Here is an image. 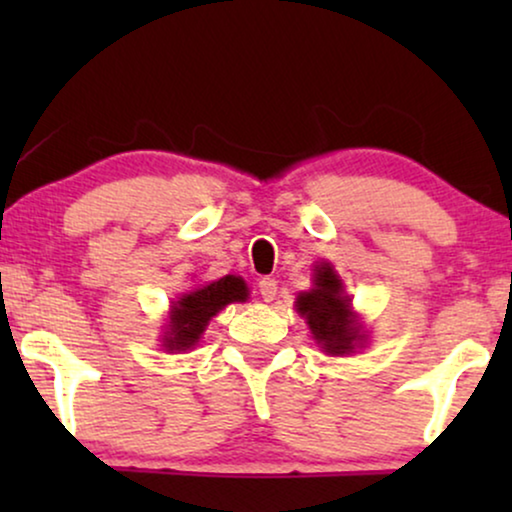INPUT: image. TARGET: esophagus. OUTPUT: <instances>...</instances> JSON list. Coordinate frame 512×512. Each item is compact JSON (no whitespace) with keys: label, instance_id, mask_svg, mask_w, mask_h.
Returning <instances> with one entry per match:
<instances>
[{"label":"esophagus","instance_id":"esophagus-1","mask_svg":"<svg viewBox=\"0 0 512 512\" xmlns=\"http://www.w3.org/2000/svg\"><path fill=\"white\" fill-rule=\"evenodd\" d=\"M258 293H261V298L265 303H272L277 296V282L272 277H263L261 282H258Z\"/></svg>","mask_w":512,"mask_h":512}]
</instances>
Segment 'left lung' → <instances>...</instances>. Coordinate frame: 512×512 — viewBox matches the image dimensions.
<instances>
[{
    "label": "left lung",
    "instance_id": "left-lung-1",
    "mask_svg": "<svg viewBox=\"0 0 512 512\" xmlns=\"http://www.w3.org/2000/svg\"><path fill=\"white\" fill-rule=\"evenodd\" d=\"M296 310L307 319L314 340L328 354H349L354 342L363 338L359 335V326H354L349 298L342 296V282L331 265H321L317 270L314 289L300 293Z\"/></svg>",
    "mask_w": 512,
    "mask_h": 512
}]
</instances>
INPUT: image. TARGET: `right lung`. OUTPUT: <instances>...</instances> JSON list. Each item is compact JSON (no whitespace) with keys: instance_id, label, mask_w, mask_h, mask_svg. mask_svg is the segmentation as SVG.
Instances as JSON below:
<instances>
[{"instance_id":"1","label":"right lung","mask_w":512,"mask_h":512,"mask_svg":"<svg viewBox=\"0 0 512 512\" xmlns=\"http://www.w3.org/2000/svg\"><path fill=\"white\" fill-rule=\"evenodd\" d=\"M247 300V284L240 277H221L216 282L186 293L177 300L170 314V331L165 333V347L170 352L191 349L200 340L209 319L230 303H244Z\"/></svg>"}]
</instances>
